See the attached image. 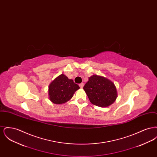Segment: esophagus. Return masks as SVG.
I'll list each match as a JSON object with an SVG mask.
<instances>
[{"label": "esophagus", "instance_id": "obj_1", "mask_svg": "<svg viewBox=\"0 0 157 157\" xmlns=\"http://www.w3.org/2000/svg\"><path fill=\"white\" fill-rule=\"evenodd\" d=\"M79 85V86H80L81 88H82L83 87V86H84V83H80Z\"/></svg>", "mask_w": 157, "mask_h": 157}]
</instances>
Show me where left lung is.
<instances>
[{
  "mask_svg": "<svg viewBox=\"0 0 157 157\" xmlns=\"http://www.w3.org/2000/svg\"><path fill=\"white\" fill-rule=\"evenodd\" d=\"M90 102L99 107H107L112 104L117 98L114 83L108 79L97 75L89 78L83 86Z\"/></svg>",
  "mask_w": 157,
  "mask_h": 157,
  "instance_id": "obj_1",
  "label": "left lung"
}]
</instances>
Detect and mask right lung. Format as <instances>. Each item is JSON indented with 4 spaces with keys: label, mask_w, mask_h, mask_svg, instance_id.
Instances as JSON below:
<instances>
[{
    "label": "right lung",
    "mask_w": 157,
    "mask_h": 157,
    "mask_svg": "<svg viewBox=\"0 0 157 157\" xmlns=\"http://www.w3.org/2000/svg\"><path fill=\"white\" fill-rule=\"evenodd\" d=\"M80 88L72 79H68L67 76L61 74L56 78L49 86V98L55 104H62L69 101L75 91Z\"/></svg>",
    "instance_id": "right-lung-1"
}]
</instances>
